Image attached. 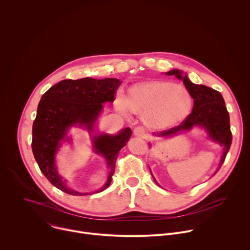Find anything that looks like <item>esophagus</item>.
<instances>
[{
  "label": "esophagus",
  "instance_id": "34e87169",
  "mask_svg": "<svg viewBox=\"0 0 250 250\" xmlns=\"http://www.w3.org/2000/svg\"><path fill=\"white\" fill-rule=\"evenodd\" d=\"M133 134L135 136H138V137H141V138H146L147 137V133L146 131V129L144 127L141 126H137L133 129Z\"/></svg>",
  "mask_w": 250,
  "mask_h": 250
}]
</instances>
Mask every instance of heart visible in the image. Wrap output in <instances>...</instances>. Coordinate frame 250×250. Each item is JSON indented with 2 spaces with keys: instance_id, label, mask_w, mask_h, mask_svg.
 I'll return each mask as SVG.
<instances>
[{
  "instance_id": "b5f03b06",
  "label": "heart",
  "mask_w": 250,
  "mask_h": 250,
  "mask_svg": "<svg viewBox=\"0 0 250 250\" xmlns=\"http://www.w3.org/2000/svg\"><path fill=\"white\" fill-rule=\"evenodd\" d=\"M117 109L124 115L134 112L153 129H166L182 123L192 110L193 100L186 88L164 80H150L133 85L127 97L116 95Z\"/></svg>"
}]
</instances>
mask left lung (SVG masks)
<instances>
[{"instance_id":"1","label":"left lung","mask_w":250,"mask_h":250,"mask_svg":"<svg viewBox=\"0 0 250 250\" xmlns=\"http://www.w3.org/2000/svg\"><path fill=\"white\" fill-rule=\"evenodd\" d=\"M165 74L168 76L174 75L183 81L191 97L194 99V106L192 113L179 125L174 126L168 130L154 132L153 135L158 137H171L183 131H189L194 126L204 128L212 141L224 146V152L220 165L216 171L217 173L226 159L232 140L229 125V115L222 94L205 85L192 83L187 74L183 75L182 71L178 69H172ZM154 181L158 184L155 179Z\"/></svg>"}]
</instances>
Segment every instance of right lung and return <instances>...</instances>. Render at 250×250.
Returning a JSON list of instances; mask_svg holds the SVG:
<instances>
[{
	"label": "right lung",
	"instance_id": "obj_1",
	"mask_svg": "<svg viewBox=\"0 0 250 250\" xmlns=\"http://www.w3.org/2000/svg\"><path fill=\"white\" fill-rule=\"evenodd\" d=\"M121 84L116 78L67 79L55 84L42 95L32 125L31 148L43 175L59 190L73 196H85L102 192L110 186L117 157L120 150L126 146L131 129L125 127L117 134L94 131L103 111V104L114 102ZM72 126L88 130L94 151L105 158L110 169L105 185L92 193H79L70 189L57 171L56 154L64 141L72 140L66 133Z\"/></svg>",
	"mask_w": 250,
	"mask_h": 250
}]
</instances>
